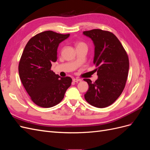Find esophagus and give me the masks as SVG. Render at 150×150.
<instances>
[{"label":"esophagus","mask_w":150,"mask_h":150,"mask_svg":"<svg viewBox=\"0 0 150 150\" xmlns=\"http://www.w3.org/2000/svg\"><path fill=\"white\" fill-rule=\"evenodd\" d=\"M72 81H73V82H74V83H78V82H79V81H81V79H78V78H74L73 79H72Z\"/></svg>","instance_id":"obj_1"}]
</instances>
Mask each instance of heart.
<instances>
[{
    "label": "heart",
    "mask_w": 150,
    "mask_h": 150,
    "mask_svg": "<svg viewBox=\"0 0 150 150\" xmlns=\"http://www.w3.org/2000/svg\"><path fill=\"white\" fill-rule=\"evenodd\" d=\"M82 45H85V44L83 42H78V43L76 44V47L79 46H82Z\"/></svg>",
    "instance_id": "obj_1"
}]
</instances>
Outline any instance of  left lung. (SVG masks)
I'll list each match as a JSON object with an SVG mask.
<instances>
[{
	"label": "left lung",
	"instance_id": "8db88e82",
	"mask_svg": "<svg viewBox=\"0 0 150 150\" xmlns=\"http://www.w3.org/2000/svg\"><path fill=\"white\" fill-rule=\"evenodd\" d=\"M94 45L93 63L96 64L98 79L94 83L84 79L89 89L84 98L94 107L110 106L123 91L129 71L128 55L115 34L101 29L83 32Z\"/></svg>",
	"mask_w": 150,
	"mask_h": 150
}]
</instances>
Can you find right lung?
I'll return each instance as SVG.
<instances>
[{
	"mask_svg": "<svg viewBox=\"0 0 150 150\" xmlns=\"http://www.w3.org/2000/svg\"><path fill=\"white\" fill-rule=\"evenodd\" d=\"M70 34L44 31L32 38L24 49L19 64L21 82L35 104L51 108L59 103L70 87V77L61 78L51 70L57 61L59 44Z\"/></svg>",
	"mask_w": 150,
	"mask_h": 150,
	"instance_id": "add662e5",
	"label": "right lung"
}]
</instances>
